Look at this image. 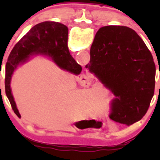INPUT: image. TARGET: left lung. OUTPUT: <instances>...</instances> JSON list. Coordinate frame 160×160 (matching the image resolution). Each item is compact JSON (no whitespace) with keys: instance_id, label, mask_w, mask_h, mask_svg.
Wrapping results in <instances>:
<instances>
[{"instance_id":"left-lung-1","label":"left lung","mask_w":160,"mask_h":160,"mask_svg":"<svg viewBox=\"0 0 160 160\" xmlns=\"http://www.w3.org/2000/svg\"><path fill=\"white\" fill-rule=\"evenodd\" d=\"M86 68L115 96L111 119L127 126L142 119L154 95L155 65L135 30L117 25L100 28Z\"/></svg>"}]
</instances>
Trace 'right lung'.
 <instances>
[{"instance_id": "obj_1", "label": "right lung", "mask_w": 160, "mask_h": 160, "mask_svg": "<svg viewBox=\"0 0 160 160\" xmlns=\"http://www.w3.org/2000/svg\"><path fill=\"white\" fill-rule=\"evenodd\" d=\"M68 28L63 24L45 22L34 25L15 45L5 66V94L14 113L21 117L11 92L10 82L13 71L20 64L35 54L49 55L63 70L79 74L82 66L70 55L67 46Z\"/></svg>"}]
</instances>
